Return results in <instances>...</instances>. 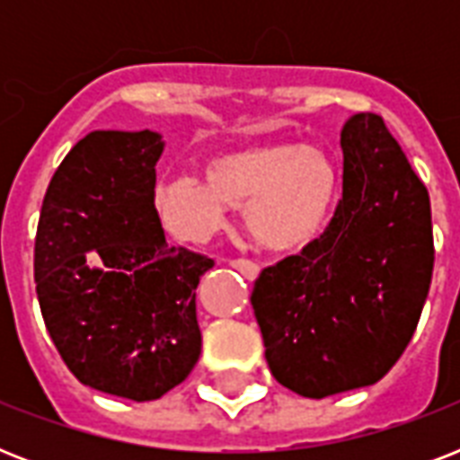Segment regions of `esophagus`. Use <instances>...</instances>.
I'll use <instances>...</instances> for the list:
<instances>
[{"mask_svg": "<svg viewBox=\"0 0 460 460\" xmlns=\"http://www.w3.org/2000/svg\"><path fill=\"white\" fill-rule=\"evenodd\" d=\"M231 267L243 274L248 281H255L260 277V267L255 265V262H251V260H234V262H231Z\"/></svg>", "mask_w": 460, "mask_h": 460, "instance_id": "esophagus-1", "label": "esophagus"}]
</instances>
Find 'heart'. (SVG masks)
<instances>
[{
    "label": "heart",
    "mask_w": 460,
    "mask_h": 460,
    "mask_svg": "<svg viewBox=\"0 0 460 460\" xmlns=\"http://www.w3.org/2000/svg\"><path fill=\"white\" fill-rule=\"evenodd\" d=\"M339 169L327 150L265 140L209 155L198 173H172L155 186L159 224L183 243L222 229L243 208L248 236L272 255H298L324 236L339 202Z\"/></svg>",
    "instance_id": "1"
}]
</instances>
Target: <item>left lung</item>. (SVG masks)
Returning a JSON list of instances; mask_svg holds the SVG:
<instances>
[{
    "label": "left lung",
    "instance_id": "left-lung-1",
    "mask_svg": "<svg viewBox=\"0 0 460 460\" xmlns=\"http://www.w3.org/2000/svg\"><path fill=\"white\" fill-rule=\"evenodd\" d=\"M343 198L301 255L267 267L251 303L279 385L307 399L370 386L406 350L435 245L422 181L377 114L341 128Z\"/></svg>",
    "mask_w": 460,
    "mask_h": 460
}]
</instances>
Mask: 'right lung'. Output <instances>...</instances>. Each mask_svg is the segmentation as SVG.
<instances>
[{
  "instance_id": "1",
  "label": "right lung",
  "mask_w": 460,
  "mask_h": 460,
  "mask_svg": "<svg viewBox=\"0 0 460 460\" xmlns=\"http://www.w3.org/2000/svg\"><path fill=\"white\" fill-rule=\"evenodd\" d=\"M157 131H93L47 186L35 284L47 332L81 385L155 401L202 349L195 288L212 260L166 245L155 212Z\"/></svg>"
}]
</instances>
